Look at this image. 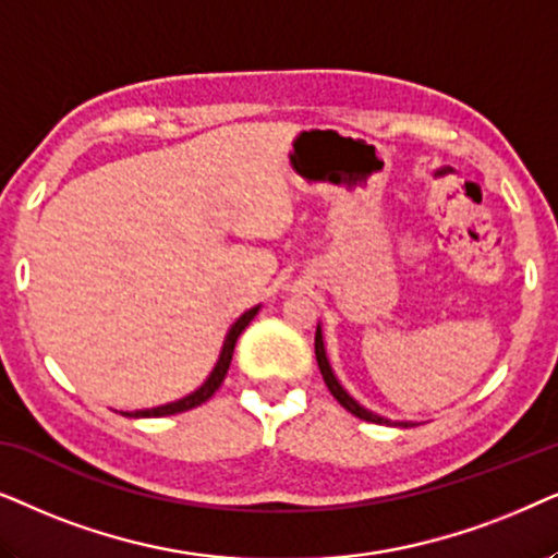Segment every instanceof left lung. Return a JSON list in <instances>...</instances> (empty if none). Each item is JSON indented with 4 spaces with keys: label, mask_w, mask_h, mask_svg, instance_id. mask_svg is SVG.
I'll return each mask as SVG.
<instances>
[{
    "label": "left lung",
    "mask_w": 558,
    "mask_h": 558,
    "mask_svg": "<svg viewBox=\"0 0 558 558\" xmlns=\"http://www.w3.org/2000/svg\"><path fill=\"white\" fill-rule=\"evenodd\" d=\"M314 347H316V362H318V369H322L326 388H329L331 396L339 400V405H344L349 413L356 415V418L369 421V423H388V426H403V428H411V426H415L413 421H390V418H385V415H377V413L369 411V408L360 405L352 396H349V392L344 390V385H341V383L337 380V375H333V369H331V365H329V356H326V347H324V331H322V324L316 326V339H314Z\"/></svg>",
    "instance_id": "1"
}]
</instances>
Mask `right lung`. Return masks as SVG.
Instances as JSON below:
<instances>
[{"label":"right lung","instance_id":"right-lung-1","mask_svg":"<svg viewBox=\"0 0 558 558\" xmlns=\"http://www.w3.org/2000/svg\"><path fill=\"white\" fill-rule=\"evenodd\" d=\"M257 311H259V306H252L250 311H244V314L236 318L232 326H229V331H227V337H225V344H221L217 365H214V369L209 373V377H206V380H204L202 388H196L193 392H189V396L181 398V400H173V403H166V405H158V408H145V411H130V413H124V415H130V418H158V415L183 413V411H191V408L206 403V400H209L214 392L219 390V385L225 383L229 362H232V354H234L236 339H240V333L244 329H247V324L252 322V318L257 316Z\"/></svg>","mask_w":558,"mask_h":558}]
</instances>
